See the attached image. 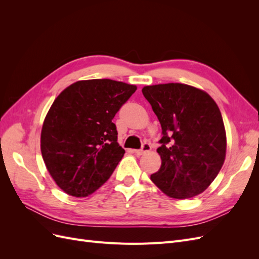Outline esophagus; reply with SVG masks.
<instances>
[{
	"label": "esophagus",
	"mask_w": 259,
	"mask_h": 259,
	"mask_svg": "<svg viewBox=\"0 0 259 259\" xmlns=\"http://www.w3.org/2000/svg\"><path fill=\"white\" fill-rule=\"evenodd\" d=\"M150 150H151V146L149 145L148 143H145V144L143 145L142 149H138V150H135V154L138 155V156H140V155H143L144 153H146V152H148V151H150Z\"/></svg>",
	"instance_id": "34e87169"
}]
</instances>
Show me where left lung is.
Wrapping results in <instances>:
<instances>
[{
    "mask_svg": "<svg viewBox=\"0 0 259 259\" xmlns=\"http://www.w3.org/2000/svg\"><path fill=\"white\" fill-rule=\"evenodd\" d=\"M162 127L158 153L162 164L150 176L174 199H189L204 191L226 158V131L218 106L207 93L182 83L145 86Z\"/></svg>",
    "mask_w": 259,
    "mask_h": 259,
    "instance_id": "1",
    "label": "left lung"
}]
</instances>
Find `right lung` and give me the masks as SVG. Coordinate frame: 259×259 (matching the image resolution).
Here are the masks:
<instances>
[{
  "label": "right lung",
  "instance_id": "right-lung-1",
  "mask_svg": "<svg viewBox=\"0 0 259 259\" xmlns=\"http://www.w3.org/2000/svg\"><path fill=\"white\" fill-rule=\"evenodd\" d=\"M135 85L109 79L77 81L62 91L45 116L41 152L60 189L82 198L95 192L125 153L112 122Z\"/></svg>",
  "mask_w": 259,
  "mask_h": 259
}]
</instances>
